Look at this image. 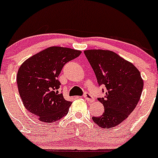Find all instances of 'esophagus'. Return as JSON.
Here are the masks:
<instances>
[{"label": "esophagus", "mask_w": 158, "mask_h": 158, "mask_svg": "<svg viewBox=\"0 0 158 158\" xmlns=\"http://www.w3.org/2000/svg\"><path fill=\"white\" fill-rule=\"evenodd\" d=\"M83 98H85L88 102H92L94 101V98H92V95H91L89 93H87V92H85V93L84 94Z\"/></svg>", "instance_id": "1"}]
</instances>
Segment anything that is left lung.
I'll list each match as a JSON object with an SVG mask.
<instances>
[{"label":"left lung","mask_w":158,"mask_h":158,"mask_svg":"<svg viewBox=\"0 0 158 158\" xmlns=\"http://www.w3.org/2000/svg\"><path fill=\"white\" fill-rule=\"evenodd\" d=\"M98 85L106 86V95L98 100L105 111L92 120L100 128L117 126L128 117L139 102L144 81L139 70L115 52L104 49L84 51ZM104 92V91H103Z\"/></svg>","instance_id":"left-lung-1"}]
</instances>
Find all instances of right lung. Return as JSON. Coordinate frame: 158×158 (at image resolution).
<instances>
[{"label": "right lung", "instance_id": "add662e5", "mask_svg": "<svg viewBox=\"0 0 158 158\" xmlns=\"http://www.w3.org/2000/svg\"><path fill=\"white\" fill-rule=\"evenodd\" d=\"M81 52L51 47L30 57L19 68L17 83L23 106L41 122H54L69 111L72 102L59 92L58 76L64 65Z\"/></svg>", "mask_w": 158, "mask_h": 158}]
</instances>
